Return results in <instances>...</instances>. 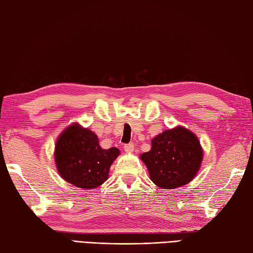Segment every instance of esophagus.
Returning a JSON list of instances; mask_svg holds the SVG:
<instances>
[{"label": "esophagus", "mask_w": 253, "mask_h": 253, "mask_svg": "<svg viewBox=\"0 0 253 253\" xmlns=\"http://www.w3.org/2000/svg\"><path fill=\"white\" fill-rule=\"evenodd\" d=\"M124 148H125V151L126 152H132L133 149H135V146L132 145V143H127V145L124 146Z\"/></svg>", "instance_id": "34e87169"}]
</instances>
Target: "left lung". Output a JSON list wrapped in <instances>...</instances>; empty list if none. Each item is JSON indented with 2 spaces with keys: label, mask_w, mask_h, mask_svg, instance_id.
Listing matches in <instances>:
<instances>
[{
  "label": "left lung",
  "mask_w": 253,
  "mask_h": 253,
  "mask_svg": "<svg viewBox=\"0 0 253 253\" xmlns=\"http://www.w3.org/2000/svg\"><path fill=\"white\" fill-rule=\"evenodd\" d=\"M140 159L149 170L150 179L161 189L187 184L199 172L203 159L200 141L186 128L165 130L152 139L151 150Z\"/></svg>",
  "instance_id": "obj_1"
}]
</instances>
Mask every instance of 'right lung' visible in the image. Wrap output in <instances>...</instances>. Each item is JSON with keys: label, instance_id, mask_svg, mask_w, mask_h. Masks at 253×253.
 <instances>
[{"label": "right lung", "instance_id": "obj_1", "mask_svg": "<svg viewBox=\"0 0 253 253\" xmlns=\"http://www.w3.org/2000/svg\"><path fill=\"white\" fill-rule=\"evenodd\" d=\"M118 155L117 148L103 149L95 133L73 124L59 136L54 160L64 180L90 190L107 180L111 165Z\"/></svg>", "mask_w": 253, "mask_h": 253}]
</instances>
